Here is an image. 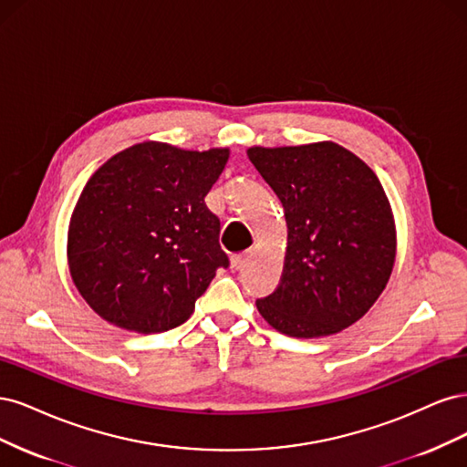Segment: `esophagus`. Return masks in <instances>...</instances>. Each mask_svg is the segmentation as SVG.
<instances>
[{"instance_id": "esophagus-1", "label": "esophagus", "mask_w": 467, "mask_h": 467, "mask_svg": "<svg viewBox=\"0 0 467 467\" xmlns=\"http://www.w3.org/2000/svg\"><path fill=\"white\" fill-rule=\"evenodd\" d=\"M246 260H248V252H243V254H233V255H231V265H233L234 269H238V267L243 265Z\"/></svg>"}]
</instances>
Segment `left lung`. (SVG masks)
Masks as SVG:
<instances>
[{"label":"left lung","mask_w":467,"mask_h":467,"mask_svg":"<svg viewBox=\"0 0 467 467\" xmlns=\"http://www.w3.org/2000/svg\"><path fill=\"white\" fill-rule=\"evenodd\" d=\"M248 157L285 207L287 264L279 287L255 300L291 337L341 332L368 312L396 258V227L380 180L337 143L252 147Z\"/></svg>","instance_id":"8db88e82"}]
</instances>
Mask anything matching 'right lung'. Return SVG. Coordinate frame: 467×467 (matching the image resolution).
Returning <instances> with one entry per match:
<instances>
[{
	"mask_svg": "<svg viewBox=\"0 0 467 467\" xmlns=\"http://www.w3.org/2000/svg\"><path fill=\"white\" fill-rule=\"evenodd\" d=\"M227 149L145 141L114 155L83 188L69 224L75 287L100 318L140 334L184 324L229 255L205 205Z\"/></svg>",
	"mask_w": 467,
	"mask_h": 467,
	"instance_id": "right-lung-1",
	"label": "right lung"
}]
</instances>
